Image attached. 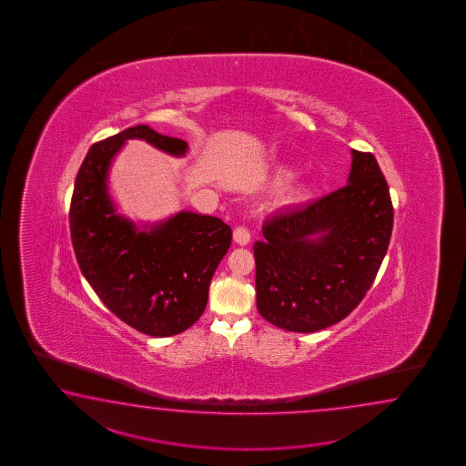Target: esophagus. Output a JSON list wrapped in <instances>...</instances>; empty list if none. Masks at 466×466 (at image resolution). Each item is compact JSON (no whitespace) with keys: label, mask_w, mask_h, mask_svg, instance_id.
I'll return each mask as SVG.
<instances>
[{"label":"esophagus","mask_w":466,"mask_h":466,"mask_svg":"<svg viewBox=\"0 0 466 466\" xmlns=\"http://www.w3.org/2000/svg\"><path fill=\"white\" fill-rule=\"evenodd\" d=\"M249 231H248L245 227H238L233 231V239H235V243L239 245V247H247L248 243H249Z\"/></svg>","instance_id":"1"}]
</instances>
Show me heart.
<instances>
[{
  "instance_id": "heart-1",
  "label": "heart",
  "mask_w": 466,
  "mask_h": 466,
  "mask_svg": "<svg viewBox=\"0 0 466 466\" xmlns=\"http://www.w3.org/2000/svg\"><path fill=\"white\" fill-rule=\"evenodd\" d=\"M293 177V169L289 165H279L275 169V173H273V178L277 183H283V181H287L288 178H291ZM308 195V183L307 181H298L295 185H291V187H288L287 191H285V203L287 205H298V203H301L303 199L307 198Z\"/></svg>"
}]
</instances>
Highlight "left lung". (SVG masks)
Returning a JSON list of instances; mask_svg holds the SVG:
<instances>
[{"label": "left lung", "instance_id": "obj_1", "mask_svg": "<svg viewBox=\"0 0 466 466\" xmlns=\"http://www.w3.org/2000/svg\"><path fill=\"white\" fill-rule=\"evenodd\" d=\"M391 229L387 179L371 153L351 149L347 187L265 221L253 247L259 315L295 333L341 321L377 277Z\"/></svg>", "mask_w": 466, "mask_h": 466}]
</instances>
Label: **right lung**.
<instances>
[{"label": "right lung", "instance_id": "1", "mask_svg": "<svg viewBox=\"0 0 466 466\" xmlns=\"http://www.w3.org/2000/svg\"><path fill=\"white\" fill-rule=\"evenodd\" d=\"M128 139L183 158L188 143L138 125L89 148L71 198V241L81 273L119 319L149 337H173L198 319L209 281L231 245L217 217L178 211L155 223L119 213L109 169Z\"/></svg>", "mask_w": 466, "mask_h": 466}]
</instances>
